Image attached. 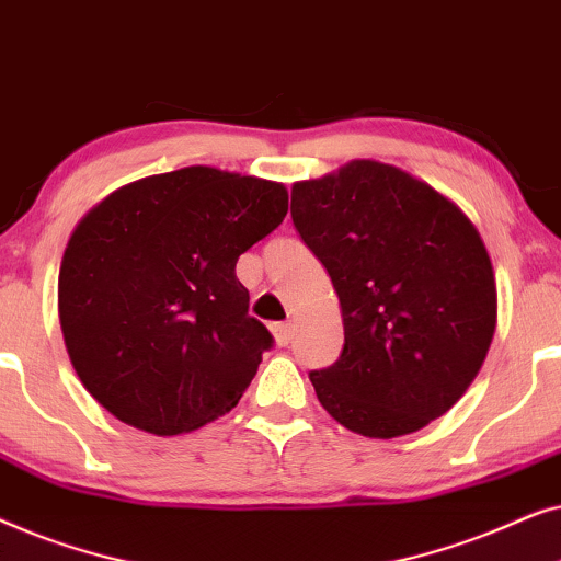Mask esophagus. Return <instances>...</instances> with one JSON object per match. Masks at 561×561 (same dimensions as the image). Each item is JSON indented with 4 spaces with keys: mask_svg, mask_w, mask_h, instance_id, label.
I'll return each instance as SVG.
<instances>
[{
    "mask_svg": "<svg viewBox=\"0 0 561 561\" xmlns=\"http://www.w3.org/2000/svg\"><path fill=\"white\" fill-rule=\"evenodd\" d=\"M273 336H275V344L278 347H286V344L294 340V327L290 324H273Z\"/></svg>",
    "mask_w": 561,
    "mask_h": 561,
    "instance_id": "34e87169",
    "label": "esophagus"
}]
</instances>
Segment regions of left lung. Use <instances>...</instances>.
Wrapping results in <instances>:
<instances>
[{"mask_svg":"<svg viewBox=\"0 0 561 561\" xmlns=\"http://www.w3.org/2000/svg\"><path fill=\"white\" fill-rule=\"evenodd\" d=\"M290 217L342 309V355L309 375L329 416L393 439L447 413L485 363L497 319L493 263L470 217L380 160L294 183Z\"/></svg>","mask_w":561,"mask_h":561,"instance_id":"left-lung-1","label":"left lung"}]
</instances>
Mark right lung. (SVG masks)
I'll use <instances>...</instances> for the list:
<instances>
[{
  "instance_id": "right-lung-1",
  "label": "right lung",
  "mask_w": 561,
  "mask_h": 561,
  "mask_svg": "<svg viewBox=\"0 0 561 561\" xmlns=\"http://www.w3.org/2000/svg\"><path fill=\"white\" fill-rule=\"evenodd\" d=\"M286 211L283 183L188 165L112 191L76 225L60 332L112 416L175 436L234 409L273 344L234 265Z\"/></svg>"
}]
</instances>
